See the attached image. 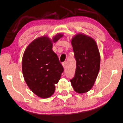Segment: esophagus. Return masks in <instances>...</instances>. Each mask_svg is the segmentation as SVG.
I'll return each instance as SVG.
<instances>
[{"label": "esophagus", "mask_w": 123, "mask_h": 123, "mask_svg": "<svg viewBox=\"0 0 123 123\" xmlns=\"http://www.w3.org/2000/svg\"><path fill=\"white\" fill-rule=\"evenodd\" d=\"M62 66H63V67L64 69H65L66 68V66H67V62L66 61L62 63Z\"/></svg>", "instance_id": "esophagus-1"}]
</instances>
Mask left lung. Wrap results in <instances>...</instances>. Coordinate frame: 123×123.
Returning <instances> with one entry per match:
<instances>
[{"label":"left lung","mask_w":123,"mask_h":123,"mask_svg":"<svg viewBox=\"0 0 123 123\" xmlns=\"http://www.w3.org/2000/svg\"><path fill=\"white\" fill-rule=\"evenodd\" d=\"M71 44L76 67L70 82L76 92L84 94L90 90L96 81L100 70V52L96 41L85 34L74 36Z\"/></svg>","instance_id":"1"}]
</instances>
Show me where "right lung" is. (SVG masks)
Instances as JSON below:
<instances>
[{"mask_svg":"<svg viewBox=\"0 0 123 123\" xmlns=\"http://www.w3.org/2000/svg\"><path fill=\"white\" fill-rule=\"evenodd\" d=\"M63 36L57 33L52 39L42 36L32 41L25 49L22 62L23 75L27 86L41 98H48L54 94L63 72L57 55L52 50L53 43Z\"/></svg>","mask_w":123,"mask_h":123,"instance_id":"right-lung-1","label":"right lung"}]
</instances>
